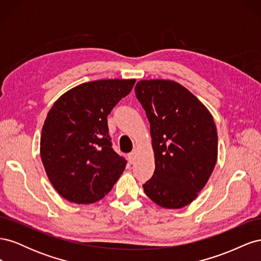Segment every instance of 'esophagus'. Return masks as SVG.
I'll use <instances>...</instances> for the list:
<instances>
[{"label": "esophagus", "instance_id": "esophagus-1", "mask_svg": "<svg viewBox=\"0 0 261 261\" xmlns=\"http://www.w3.org/2000/svg\"><path fill=\"white\" fill-rule=\"evenodd\" d=\"M128 160L130 163L134 162V160H135V152H130L128 153Z\"/></svg>", "mask_w": 261, "mask_h": 261}]
</instances>
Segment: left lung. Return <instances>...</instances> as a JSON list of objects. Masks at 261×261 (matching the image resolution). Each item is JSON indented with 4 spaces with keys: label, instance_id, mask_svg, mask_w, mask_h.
I'll return each mask as SVG.
<instances>
[{
    "label": "left lung",
    "instance_id": "obj_1",
    "mask_svg": "<svg viewBox=\"0 0 261 261\" xmlns=\"http://www.w3.org/2000/svg\"><path fill=\"white\" fill-rule=\"evenodd\" d=\"M135 92L150 123L155 163L144 191L163 208H183L196 198L215 169V121L207 108L175 82L140 81Z\"/></svg>",
    "mask_w": 261,
    "mask_h": 261
}]
</instances>
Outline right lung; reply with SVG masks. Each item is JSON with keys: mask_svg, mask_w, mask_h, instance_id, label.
Listing matches in <instances>:
<instances>
[{"mask_svg": "<svg viewBox=\"0 0 261 261\" xmlns=\"http://www.w3.org/2000/svg\"><path fill=\"white\" fill-rule=\"evenodd\" d=\"M135 82L85 83L55 101L42 127L40 154L46 175L63 198L96 202L121 176L127 161L112 148L108 115Z\"/></svg>", "mask_w": 261, "mask_h": 261, "instance_id": "right-lung-1", "label": "right lung"}]
</instances>
